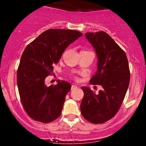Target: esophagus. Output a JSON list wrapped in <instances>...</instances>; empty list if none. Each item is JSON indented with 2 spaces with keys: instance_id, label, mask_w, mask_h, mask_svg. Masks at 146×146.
I'll use <instances>...</instances> for the list:
<instances>
[{
  "instance_id": "34e87169",
  "label": "esophagus",
  "mask_w": 146,
  "mask_h": 146,
  "mask_svg": "<svg viewBox=\"0 0 146 146\" xmlns=\"http://www.w3.org/2000/svg\"><path fill=\"white\" fill-rule=\"evenodd\" d=\"M77 88V86L76 85H72L71 86V90H75V89H76Z\"/></svg>"
}]
</instances>
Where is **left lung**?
<instances>
[{"label": "left lung", "mask_w": 146, "mask_h": 146, "mask_svg": "<svg viewBox=\"0 0 146 146\" xmlns=\"http://www.w3.org/2000/svg\"><path fill=\"white\" fill-rule=\"evenodd\" d=\"M85 36L98 56V71L90 84L101 85L95 93L82 87L84 95L80 105L82 116L93 123H103L116 115L121 107L130 83L128 58L123 50L104 31L86 33Z\"/></svg>", "instance_id": "8db88e82"}]
</instances>
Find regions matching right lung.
Instances as JSON below:
<instances>
[{
  "instance_id": "add662e5",
  "label": "right lung",
  "mask_w": 146,
  "mask_h": 146,
  "mask_svg": "<svg viewBox=\"0 0 146 146\" xmlns=\"http://www.w3.org/2000/svg\"><path fill=\"white\" fill-rule=\"evenodd\" d=\"M82 36L71 29H51L42 33L25 48L17 71L20 98L27 115L36 121L49 123L59 117L71 84L60 80L47 86L45 78L53 73L64 51Z\"/></svg>"
}]
</instances>
